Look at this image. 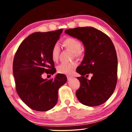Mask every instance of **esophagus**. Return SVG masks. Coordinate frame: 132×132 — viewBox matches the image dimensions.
Instances as JSON below:
<instances>
[{
  "instance_id": "esophagus-1",
  "label": "esophagus",
  "mask_w": 132,
  "mask_h": 132,
  "mask_svg": "<svg viewBox=\"0 0 132 132\" xmlns=\"http://www.w3.org/2000/svg\"><path fill=\"white\" fill-rule=\"evenodd\" d=\"M67 78H68V80H70V79H73V77L71 76H67Z\"/></svg>"
}]
</instances>
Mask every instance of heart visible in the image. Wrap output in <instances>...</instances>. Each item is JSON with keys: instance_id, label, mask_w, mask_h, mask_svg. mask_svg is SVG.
Instances as JSON below:
<instances>
[{"instance_id": "b5f03b06", "label": "heart", "mask_w": 132, "mask_h": 132, "mask_svg": "<svg viewBox=\"0 0 132 132\" xmlns=\"http://www.w3.org/2000/svg\"><path fill=\"white\" fill-rule=\"evenodd\" d=\"M63 45L67 50L70 51L73 53L74 57L76 58L81 57L84 55L82 50L81 42L79 39L74 37H68L64 39L63 41ZM60 53V48L58 45L55 44L51 51V57L52 61L57 62L59 59ZM77 66V63L75 62L71 63H62L57 66V70L58 73L64 75H70L73 73Z\"/></svg>"}]
</instances>
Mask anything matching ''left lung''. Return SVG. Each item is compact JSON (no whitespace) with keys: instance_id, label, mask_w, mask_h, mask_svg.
Segmentation results:
<instances>
[{"instance_id":"1","label":"left lung","mask_w":132,"mask_h":132,"mask_svg":"<svg viewBox=\"0 0 132 132\" xmlns=\"http://www.w3.org/2000/svg\"><path fill=\"white\" fill-rule=\"evenodd\" d=\"M66 34L83 43L85 55L76 71L80 86L76 91L77 99L88 106H98L112 95L118 80V58L114 45L108 35L91 27L65 30ZM92 73L88 80L85 76Z\"/></svg>"}]
</instances>
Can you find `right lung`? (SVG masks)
Masks as SVG:
<instances>
[{
	"instance_id": "right-lung-1",
	"label": "right lung",
	"mask_w": 132,
	"mask_h": 132,
	"mask_svg": "<svg viewBox=\"0 0 132 132\" xmlns=\"http://www.w3.org/2000/svg\"><path fill=\"white\" fill-rule=\"evenodd\" d=\"M63 29L45 32H34L20 45L14 55L13 72L15 89L29 108L46 111L56 104L58 90L67 81L64 75L57 74L50 80L42 79L44 73L56 72L51 51Z\"/></svg>"
}]
</instances>
